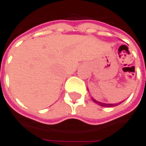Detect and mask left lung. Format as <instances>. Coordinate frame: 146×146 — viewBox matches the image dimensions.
<instances>
[{
	"mask_svg": "<svg viewBox=\"0 0 146 146\" xmlns=\"http://www.w3.org/2000/svg\"><path fill=\"white\" fill-rule=\"evenodd\" d=\"M92 100L93 101V102H95L96 104H98L99 106H105V107H111V106H118V105H119L122 102H119V103H115V104H107V103H103V102H98V101H96V100H94L93 98H92Z\"/></svg>",
	"mask_w": 146,
	"mask_h": 146,
	"instance_id": "8db88e82",
	"label": "left lung"
}]
</instances>
